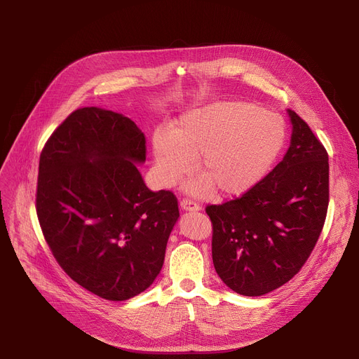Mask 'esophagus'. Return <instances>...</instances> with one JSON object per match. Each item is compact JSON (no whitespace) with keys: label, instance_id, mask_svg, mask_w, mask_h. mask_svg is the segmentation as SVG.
Returning a JSON list of instances; mask_svg holds the SVG:
<instances>
[{"label":"esophagus","instance_id":"34e87169","mask_svg":"<svg viewBox=\"0 0 359 359\" xmlns=\"http://www.w3.org/2000/svg\"><path fill=\"white\" fill-rule=\"evenodd\" d=\"M180 206H182L183 211H189V212H198V211H201V206H199L196 202L189 201V199H182V201H180Z\"/></svg>","mask_w":359,"mask_h":359}]
</instances>
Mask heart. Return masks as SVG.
Returning a JSON list of instances; mask_svg holds the SVG:
<instances>
[{
    "label": "heart",
    "mask_w": 359,
    "mask_h": 359,
    "mask_svg": "<svg viewBox=\"0 0 359 359\" xmlns=\"http://www.w3.org/2000/svg\"><path fill=\"white\" fill-rule=\"evenodd\" d=\"M285 142V123L278 113L246 102H221L183 113L168 134L153 137V157L158 180L172 186L189 173L192 161L198 177L186 183L195 195L222 198L249 192L279 156Z\"/></svg>",
    "instance_id": "heart-1"
}]
</instances>
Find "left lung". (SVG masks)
Segmentation results:
<instances>
[{"label":"left lung","instance_id":"obj_1","mask_svg":"<svg viewBox=\"0 0 359 359\" xmlns=\"http://www.w3.org/2000/svg\"><path fill=\"white\" fill-rule=\"evenodd\" d=\"M292 126L282 161L241 198L206 206L212 262L240 295L282 287L301 269L322 233L329 205V157L310 126L287 109Z\"/></svg>","mask_w":359,"mask_h":359}]
</instances>
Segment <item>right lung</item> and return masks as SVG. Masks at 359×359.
<instances>
[{"label": "right lung", "mask_w": 359, "mask_h": 359, "mask_svg": "<svg viewBox=\"0 0 359 359\" xmlns=\"http://www.w3.org/2000/svg\"><path fill=\"white\" fill-rule=\"evenodd\" d=\"M145 137L122 113L83 107L42 149L36 211L67 275L109 301L145 291L160 273L179 219L170 191H149L138 164Z\"/></svg>", "instance_id": "1"}]
</instances>
